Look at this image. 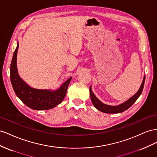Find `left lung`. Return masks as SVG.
Listing matches in <instances>:
<instances>
[{"mask_svg":"<svg viewBox=\"0 0 157 157\" xmlns=\"http://www.w3.org/2000/svg\"><path fill=\"white\" fill-rule=\"evenodd\" d=\"M145 76L144 75V78H143V82L141 83V86L139 89L138 91L132 97L129 98V100L126 101L124 103L121 104L118 106H110V105H107L105 104H103L102 102H101L98 98L95 96L94 93H93L91 90V87H90L89 88V91H90V96H91V99L93 102V104L95 108L100 110L102 113H109V114H116V113H122V112L128 110L129 107H130L134 102H135L139 97L140 96V95L142 93V91L143 89V87H144V83H145Z\"/></svg>","mask_w":157,"mask_h":157,"instance_id":"1","label":"left lung"}]
</instances>
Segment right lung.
<instances>
[{
    "instance_id": "right-lung-1",
    "label": "right lung",
    "mask_w": 157,
    "mask_h": 157,
    "mask_svg": "<svg viewBox=\"0 0 157 157\" xmlns=\"http://www.w3.org/2000/svg\"><path fill=\"white\" fill-rule=\"evenodd\" d=\"M18 46L19 44L17 43L10 64V81L17 97L26 106L33 110H48L59 105L66 96L71 78L67 80L60 89L55 91L30 87L20 78L17 74L16 56Z\"/></svg>"
}]
</instances>
